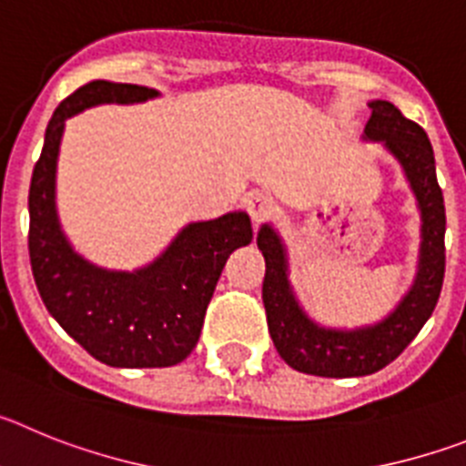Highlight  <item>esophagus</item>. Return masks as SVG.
Masks as SVG:
<instances>
[{"label":"esophagus","instance_id":"esophagus-1","mask_svg":"<svg viewBox=\"0 0 466 466\" xmlns=\"http://www.w3.org/2000/svg\"><path fill=\"white\" fill-rule=\"evenodd\" d=\"M245 208H247V212H249V217H252L254 226H261L263 221H268L275 212L273 198H270L268 193H258V191L247 196Z\"/></svg>","mask_w":466,"mask_h":466}]
</instances>
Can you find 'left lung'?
Wrapping results in <instances>:
<instances>
[{"label": "left lung", "instance_id": "obj_1", "mask_svg": "<svg viewBox=\"0 0 466 466\" xmlns=\"http://www.w3.org/2000/svg\"><path fill=\"white\" fill-rule=\"evenodd\" d=\"M369 106L371 118L364 127V139L385 144V149L401 163L418 200L422 219L418 275L409 294L380 322L360 329L319 327L303 312L291 291L282 238L263 224L257 245L266 258L263 306L270 339L291 369L310 376L360 378L385 369L425 327L441 296L446 273V208L441 187L436 182L431 144L425 130L403 116L392 102L373 100Z\"/></svg>", "mask_w": 466, "mask_h": 466}]
</instances>
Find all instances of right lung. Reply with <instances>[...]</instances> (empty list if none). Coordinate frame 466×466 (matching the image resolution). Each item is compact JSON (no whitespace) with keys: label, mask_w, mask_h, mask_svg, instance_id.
Wrapping results in <instances>:
<instances>
[{"label":"right lung","mask_w":466,"mask_h":466,"mask_svg":"<svg viewBox=\"0 0 466 466\" xmlns=\"http://www.w3.org/2000/svg\"><path fill=\"white\" fill-rule=\"evenodd\" d=\"M158 97L135 84L90 81L57 105L30 184V263L46 310L95 360L118 369L175 366L200 339L205 310L233 249L252 242L245 212L184 226L144 268L106 270L65 238L56 209V167L65 121L95 105Z\"/></svg>","instance_id":"1"}]
</instances>
